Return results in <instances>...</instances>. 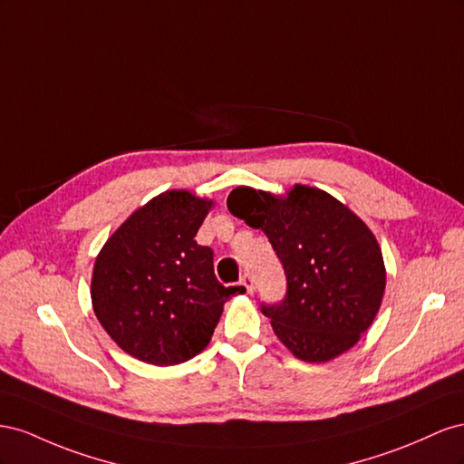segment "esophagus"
<instances>
[{
    "label": "esophagus",
    "mask_w": 464,
    "mask_h": 464,
    "mask_svg": "<svg viewBox=\"0 0 464 464\" xmlns=\"http://www.w3.org/2000/svg\"><path fill=\"white\" fill-rule=\"evenodd\" d=\"M241 285L246 289V294H253V291H255V277L250 274H245L241 277Z\"/></svg>",
    "instance_id": "esophagus-1"
}]
</instances>
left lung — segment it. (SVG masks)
<instances>
[{"mask_svg": "<svg viewBox=\"0 0 464 464\" xmlns=\"http://www.w3.org/2000/svg\"><path fill=\"white\" fill-rule=\"evenodd\" d=\"M235 218L262 229L282 260L287 294L262 307L297 360L324 363L353 348L385 295L387 270L372 229L334 196L295 184L285 196L237 187Z\"/></svg>", "mask_w": 464, "mask_h": 464, "instance_id": "obj_1", "label": "left lung"}]
</instances>
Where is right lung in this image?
<instances>
[{"instance_id":"obj_1","label":"right lung","mask_w":464,"mask_h":464,"mask_svg":"<svg viewBox=\"0 0 464 464\" xmlns=\"http://www.w3.org/2000/svg\"><path fill=\"white\" fill-rule=\"evenodd\" d=\"M214 200L167 190L138 208L97 255L91 301L101 326L126 353L151 365L192 360L211 340L223 305L245 287H225L214 250L194 237Z\"/></svg>"}]
</instances>
